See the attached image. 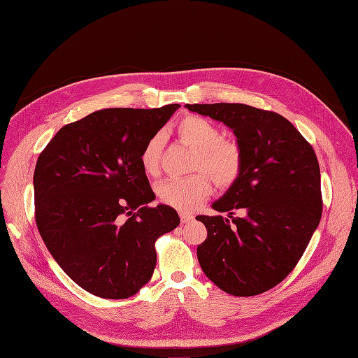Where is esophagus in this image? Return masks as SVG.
I'll use <instances>...</instances> for the list:
<instances>
[{
    "instance_id": "34e87169",
    "label": "esophagus",
    "mask_w": 358,
    "mask_h": 358,
    "mask_svg": "<svg viewBox=\"0 0 358 358\" xmlns=\"http://www.w3.org/2000/svg\"><path fill=\"white\" fill-rule=\"evenodd\" d=\"M180 219H181V223H190L193 222L194 216L192 213H187V212H180Z\"/></svg>"
}]
</instances>
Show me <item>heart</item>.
<instances>
[{
    "label": "heart",
    "instance_id": "b5f03b06",
    "mask_svg": "<svg viewBox=\"0 0 358 358\" xmlns=\"http://www.w3.org/2000/svg\"><path fill=\"white\" fill-rule=\"evenodd\" d=\"M177 135L187 146L196 149L190 177L169 178L159 185V199L171 208L190 212L210 194V180L217 187L234 184L243 165L242 150L238 143L223 139L220 127L204 117L187 116L177 126ZM164 138L161 134L150 136L141 152V165L150 176L159 171Z\"/></svg>",
    "mask_w": 358,
    "mask_h": 358
}]
</instances>
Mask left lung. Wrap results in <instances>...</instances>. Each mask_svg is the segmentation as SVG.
<instances>
[{
	"instance_id": "obj_1",
	"label": "left lung",
	"mask_w": 358,
	"mask_h": 358,
	"mask_svg": "<svg viewBox=\"0 0 358 358\" xmlns=\"http://www.w3.org/2000/svg\"><path fill=\"white\" fill-rule=\"evenodd\" d=\"M185 107L229 126L243 157L238 180L213 203L228 219L196 217L208 229V239L197 247L200 267L232 296L264 293L293 271L321 222L315 150L278 113L239 103ZM235 210L244 216L235 218Z\"/></svg>"
}]
</instances>
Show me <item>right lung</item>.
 I'll list each match as a JSON object with an SVG mask.
<instances>
[{
    "label": "right lung",
    "instance_id": "obj_1",
    "mask_svg": "<svg viewBox=\"0 0 358 358\" xmlns=\"http://www.w3.org/2000/svg\"><path fill=\"white\" fill-rule=\"evenodd\" d=\"M178 104L106 108L65 124L37 158L34 219L61 268L104 299L136 294L154 274L157 239L180 224L155 200L141 152Z\"/></svg>",
    "mask_w": 358,
    "mask_h": 358
}]
</instances>
